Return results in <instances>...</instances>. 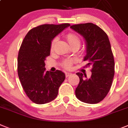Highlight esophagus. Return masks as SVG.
<instances>
[{
    "instance_id": "34e87169",
    "label": "esophagus",
    "mask_w": 128,
    "mask_h": 128,
    "mask_svg": "<svg viewBox=\"0 0 128 128\" xmlns=\"http://www.w3.org/2000/svg\"><path fill=\"white\" fill-rule=\"evenodd\" d=\"M72 75V73H70V72H66V77H68Z\"/></svg>"
}]
</instances>
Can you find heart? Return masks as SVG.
Masks as SVG:
<instances>
[{
	"label": "heart",
	"instance_id": "obj_1",
	"mask_svg": "<svg viewBox=\"0 0 128 128\" xmlns=\"http://www.w3.org/2000/svg\"><path fill=\"white\" fill-rule=\"evenodd\" d=\"M66 38H67V40L69 43L70 46H77L78 47H80V39L79 38V37L76 35L75 34H73V33H70L66 36ZM57 42V38H55L53 39V40L52 41L51 45V50H53L54 47V45H55L56 42ZM73 64V60H66L63 62V66L64 68H66V69H70L71 68Z\"/></svg>",
	"mask_w": 128,
	"mask_h": 128
}]
</instances>
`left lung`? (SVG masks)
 <instances>
[{
	"label": "left lung",
	"mask_w": 128,
	"mask_h": 128,
	"mask_svg": "<svg viewBox=\"0 0 128 128\" xmlns=\"http://www.w3.org/2000/svg\"><path fill=\"white\" fill-rule=\"evenodd\" d=\"M70 28L83 37L86 54L83 60L91 66L92 76L77 73L80 81L76 89V96L86 104H98L108 94L114 75V61L109 38L101 28L91 23L74 24Z\"/></svg>",
	"instance_id": "1"
}]
</instances>
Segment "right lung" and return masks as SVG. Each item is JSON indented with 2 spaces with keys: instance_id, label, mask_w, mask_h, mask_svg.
<instances>
[{
  "instance_id": "add662e5",
  "label": "right lung",
  "mask_w": 128,
  "mask_h": 128,
  "mask_svg": "<svg viewBox=\"0 0 128 128\" xmlns=\"http://www.w3.org/2000/svg\"><path fill=\"white\" fill-rule=\"evenodd\" d=\"M69 26V23L42 24L32 28L21 44L18 76L26 96L35 104H45L54 100L65 79L62 71H46L45 60L50 55L52 40Z\"/></svg>"
}]
</instances>
